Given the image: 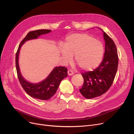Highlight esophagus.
<instances>
[{"instance_id":"34e87169","label":"esophagus","mask_w":134,"mask_h":134,"mask_svg":"<svg viewBox=\"0 0 134 134\" xmlns=\"http://www.w3.org/2000/svg\"><path fill=\"white\" fill-rule=\"evenodd\" d=\"M67 73H68V75L71 76V75H73L74 74V72L72 71H68L67 72Z\"/></svg>"}]
</instances>
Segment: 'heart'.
I'll use <instances>...</instances> for the list:
<instances>
[{"mask_svg":"<svg viewBox=\"0 0 134 134\" xmlns=\"http://www.w3.org/2000/svg\"><path fill=\"white\" fill-rule=\"evenodd\" d=\"M59 53L66 63L75 62L83 71H90L101 63L104 53L103 43L86 34L78 33L68 36L59 48Z\"/></svg>","mask_w":134,"mask_h":134,"instance_id":"heart-1","label":"heart"}]
</instances>
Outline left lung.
I'll return each mask as SVG.
<instances>
[{
  "label": "left lung",
  "instance_id": "1",
  "mask_svg": "<svg viewBox=\"0 0 134 134\" xmlns=\"http://www.w3.org/2000/svg\"><path fill=\"white\" fill-rule=\"evenodd\" d=\"M99 29L103 32L105 42L103 61L94 71L81 74L84 82L79 91L87 99L100 96L106 92L113 83L117 71L118 59L116 45L113 40Z\"/></svg>",
  "mask_w": 134,
  "mask_h": 134
}]
</instances>
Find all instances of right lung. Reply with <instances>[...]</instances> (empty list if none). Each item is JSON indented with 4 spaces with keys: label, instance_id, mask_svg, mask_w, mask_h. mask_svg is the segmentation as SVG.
<instances>
[{
    "label": "right lung",
    "instance_id": "1",
    "mask_svg": "<svg viewBox=\"0 0 134 134\" xmlns=\"http://www.w3.org/2000/svg\"><path fill=\"white\" fill-rule=\"evenodd\" d=\"M51 30L41 29L30 31L20 43L16 55V66L19 81L25 92L32 98L40 100H48L57 91L61 81L67 76L65 67H55L47 78L38 83H32L26 80L21 74L19 66V55L20 48L27 41L37 39L39 36L51 32Z\"/></svg>",
    "mask_w": 134,
    "mask_h": 134
}]
</instances>
